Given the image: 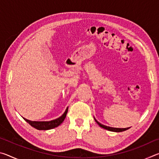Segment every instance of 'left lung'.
<instances>
[{
    "label": "left lung",
    "mask_w": 159,
    "mask_h": 159,
    "mask_svg": "<svg viewBox=\"0 0 159 159\" xmlns=\"http://www.w3.org/2000/svg\"><path fill=\"white\" fill-rule=\"evenodd\" d=\"M95 118V117H94ZM95 120L96 121V123H98V124L100 126L101 128H104V129H106L107 130H109V131H112V132H116V133H119V132H123V131H125L126 130H128L130 128H112V127H109V126H107V125H102V123H100L99 122H98V120H97L95 118Z\"/></svg>",
    "instance_id": "left-lung-1"
}]
</instances>
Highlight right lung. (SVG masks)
<instances>
[{
  "mask_svg": "<svg viewBox=\"0 0 159 159\" xmlns=\"http://www.w3.org/2000/svg\"><path fill=\"white\" fill-rule=\"evenodd\" d=\"M67 112H68V107H67L65 111H64V114L60 117L56 118L55 120H50V121H32V120L26 119V118H23L29 124H30L32 127L35 128L37 130H50V129L55 128L60 125L64 121V120L65 119Z\"/></svg>",
  "mask_w": 159,
  "mask_h": 159,
  "instance_id": "1",
  "label": "right lung"
}]
</instances>
